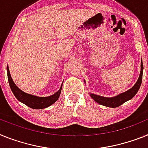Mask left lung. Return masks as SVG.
I'll use <instances>...</instances> for the list:
<instances>
[{"label":"left lung","instance_id":"8db88e82","mask_svg":"<svg viewBox=\"0 0 148 148\" xmlns=\"http://www.w3.org/2000/svg\"><path fill=\"white\" fill-rule=\"evenodd\" d=\"M142 74H143V64H142V62H141V72H140L139 77H138L136 84L130 89L124 92V93L120 94V95L114 97H102V96L96 95H94V94H91V97L96 102L103 105V106H109V107L112 108L118 107V106L123 104L126 101L132 99L136 95V94L138 92V89L141 86V83H142Z\"/></svg>","mask_w":148,"mask_h":148}]
</instances>
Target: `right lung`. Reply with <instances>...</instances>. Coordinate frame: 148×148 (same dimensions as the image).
Wrapping results in <instances>:
<instances>
[{
    "label": "right lung",
    "instance_id": "right-lung-1",
    "mask_svg": "<svg viewBox=\"0 0 148 148\" xmlns=\"http://www.w3.org/2000/svg\"><path fill=\"white\" fill-rule=\"evenodd\" d=\"M7 76H8V80L9 84L11 88L12 93L14 94V95L15 97L21 101V103H24L29 107L32 108V109H36V110H40V109H44V108L48 107L49 106L52 105L53 103H54L57 100H58L59 97L61 93L62 87L58 92L55 93L53 95L49 96V97H37V96L32 95H29L25 92H22L21 90L19 89L15 83L12 80L11 75H10V70L7 66Z\"/></svg>",
    "mask_w": 148,
    "mask_h": 148
}]
</instances>
